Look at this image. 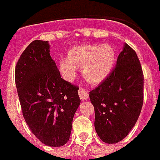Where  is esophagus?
<instances>
[{
	"mask_svg": "<svg viewBox=\"0 0 160 160\" xmlns=\"http://www.w3.org/2000/svg\"><path fill=\"white\" fill-rule=\"evenodd\" d=\"M78 93H79L80 98L81 100H83V101H86V100L88 99V97H89L88 92H87L86 91H85L84 89H81V88L79 89Z\"/></svg>",
	"mask_w": 160,
	"mask_h": 160,
	"instance_id": "34e87169",
	"label": "esophagus"
}]
</instances>
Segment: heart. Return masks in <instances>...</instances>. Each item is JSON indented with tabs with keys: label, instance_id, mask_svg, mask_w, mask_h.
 I'll use <instances>...</instances> for the list:
<instances>
[{
	"label": "heart",
	"instance_id": "obj_1",
	"mask_svg": "<svg viewBox=\"0 0 160 160\" xmlns=\"http://www.w3.org/2000/svg\"><path fill=\"white\" fill-rule=\"evenodd\" d=\"M115 50L108 44L79 45L71 48L67 58L61 59L59 68L67 80H73L76 68L82 67V75L91 84H99L112 71L115 62Z\"/></svg>",
	"mask_w": 160,
	"mask_h": 160
}]
</instances>
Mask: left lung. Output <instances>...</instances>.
I'll return each mask as SVG.
<instances>
[{"label": "left lung", "instance_id": "1", "mask_svg": "<svg viewBox=\"0 0 160 160\" xmlns=\"http://www.w3.org/2000/svg\"><path fill=\"white\" fill-rule=\"evenodd\" d=\"M89 96L100 138L112 144L123 139L138 121L143 102L142 67L128 44H124L112 71Z\"/></svg>", "mask_w": 160, "mask_h": 160}]
</instances>
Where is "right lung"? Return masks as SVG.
<instances>
[{"instance_id": "add662e5", "label": "right lung", "mask_w": 160, "mask_h": 160, "mask_svg": "<svg viewBox=\"0 0 160 160\" xmlns=\"http://www.w3.org/2000/svg\"><path fill=\"white\" fill-rule=\"evenodd\" d=\"M49 47L48 41L32 42L16 65L15 81L32 132L43 144L60 147L69 141L80 99L77 86L61 78Z\"/></svg>"}]
</instances>
